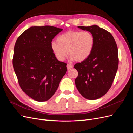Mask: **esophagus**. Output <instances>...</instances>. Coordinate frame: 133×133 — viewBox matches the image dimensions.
I'll return each mask as SVG.
<instances>
[{
    "label": "esophagus",
    "instance_id": "34e87169",
    "mask_svg": "<svg viewBox=\"0 0 133 133\" xmlns=\"http://www.w3.org/2000/svg\"><path fill=\"white\" fill-rule=\"evenodd\" d=\"M73 67V66L71 65V64H67V68L68 69H71V68H72Z\"/></svg>",
    "mask_w": 133,
    "mask_h": 133
}]
</instances>
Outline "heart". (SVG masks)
Returning a JSON list of instances; mask_svg holds the SVG:
<instances>
[{
	"instance_id": "heart-1",
	"label": "heart",
	"mask_w": 133,
	"mask_h": 133,
	"mask_svg": "<svg viewBox=\"0 0 133 133\" xmlns=\"http://www.w3.org/2000/svg\"><path fill=\"white\" fill-rule=\"evenodd\" d=\"M57 42H52L51 50L59 61H64L68 52L71 60L83 62L89 58L95 44L93 35L88 31H69L60 35Z\"/></svg>"
}]
</instances>
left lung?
<instances>
[{"label":"left lung","mask_w":133,"mask_h":133,"mask_svg":"<svg viewBox=\"0 0 133 133\" xmlns=\"http://www.w3.org/2000/svg\"><path fill=\"white\" fill-rule=\"evenodd\" d=\"M93 35L95 44L87 59L74 65L78 75L75 85L87 99L95 100L105 95L111 87L118 70V50L110 33L96 25L79 26Z\"/></svg>","instance_id":"left-lung-1"}]
</instances>
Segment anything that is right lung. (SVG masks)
<instances>
[{
    "label": "right lung",
    "instance_id": "obj_1",
    "mask_svg": "<svg viewBox=\"0 0 133 133\" xmlns=\"http://www.w3.org/2000/svg\"><path fill=\"white\" fill-rule=\"evenodd\" d=\"M62 29L45 25L31 26L15 44L13 65L20 87L38 102L49 100L67 71V64L56 58L50 48Z\"/></svg>",
    "mask_w": 133,
    "mask_h": 133
}]
</instances>
